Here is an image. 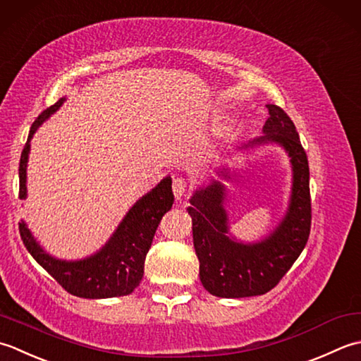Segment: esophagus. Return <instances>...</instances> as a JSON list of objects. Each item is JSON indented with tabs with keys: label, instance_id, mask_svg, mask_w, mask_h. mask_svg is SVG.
Returning a JSON list of instances; mask_svg holds the SVG:
<instances>
[{
	"label": "esophagus",
	"instance_id": "obj_1",
	"mask_svg": "<svg viewBox=\"0 0 361 361\" xmlns=\"http://www.w3.org/2000/svg\"><path fill=\"white\" fill-rule=\"evenodd\" d=\"M187 180L182 179V178H174L173 179V193L176 196V200L180 201L183 196L187 193Z\"/></svg>",
	"mask_w": 361,
	"mask_h": 361
}]
</instances>
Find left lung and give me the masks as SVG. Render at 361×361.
<instances>
[{
  "label": "left lung",
  "instance_id": "1",
  "mask_svg": "<svg viewBox=\"0 0 361 361\" xmlns=\"http://www.w3.org/2000/svg\"><path fill=\"white\" fill-rule=\"evenodd\" d=\"M269 118L263 135L241 145V149L277 143L286 151L293 168V187L286 215L268 237L241 243L229 237L224 209L226 187L212 180L196 190L187 209L193 221V245L200 259V279L213 296L249 298L268 293L288 273L307 245L312 226L310 171L296 126L276 104H267ZM224 179H229L221 171Z\"/></svg>",
  "mask_w": 361,
  "mask_h": 361
}]
</instances>
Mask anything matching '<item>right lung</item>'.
<instances>
[{"label": "right lung", "instance_id": "1", "mask_svg": "<svg viewBox=\"0 0 361 361\" xmlns=\"http://www.w3.org/2000/svg\"><path fill=\"white\" fill-rule=\"evenodd\" d=\"M63 101L65 98H61L56 104L43 110L29 130L18 168L20 200H26V166L29 148H31L29 142L37 128L49 118V115H53L63 104ZM173 202L171 178H165L156 188H152L134 204L106 246H102L97 254L75 262L59 260L43 251L25 221L18 223V229L29 254L73 296L85 299L126 296L142 282L145 259L151 247L154 233L157 231L161 216L171 210Z\"/></svg>", "mask_w": 361, "mask_h": 361}]
</instances>
